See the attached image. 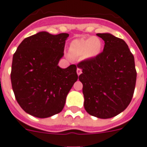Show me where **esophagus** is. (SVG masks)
Wrapping results in <instances>:
<instances>
[{"instance_id": "obj_1", "label": "esophagus", "mask_w": 147, "mask_h": 147, "mask_svg": "<svg viewBox=\"0 0 147 147\" xmlns=\"http://www.w3.org/2000/svg\"><path fill=\"white\" fill-rule=\"evenodd\" d=\"M81 73H82L81 69H80V68L77 69V74H78V75H80Z\"/></svg>"}]
</instances>
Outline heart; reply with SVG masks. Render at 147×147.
<instances>
[{
    "mask_svg": "<svg viewBox=\"0 0 147 147\" xmlns=\"http://www.w3.org/2000/svg\"><path fill=\"white\" fill-rule=\"evenodd\" d=\"M103 42L97 36L76 39L71 42L69 53L74 56L92 59L100 55L102 51Z\"/></svg>",
    "mask_w": 147,
    "mask_h": 147,
    "instance_id": "1",
    "label": "heart"
}]
</instances>
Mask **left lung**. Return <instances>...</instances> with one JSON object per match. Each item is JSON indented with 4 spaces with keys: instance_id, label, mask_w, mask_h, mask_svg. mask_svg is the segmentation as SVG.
Masks as SVG:
<instances>
[{
    "instance_id": "obj_1",
    "label": "left lung",
    "mask_w": 147,
    "mask_h": 147,
    "mask_svg": "<svg viewBox=\"0 0 147 147\" xmlns=\"http://www.w3.org/2000/svg\"><path fill=\"white\" fill-rule=\"evenodd\" d=\"M105 42L97 56L82 61L84 108L100 119L112 118L125 111L133 98L136 82L134 56L126 42L111 34H96Z\"/></svg>"
}]
</instances>
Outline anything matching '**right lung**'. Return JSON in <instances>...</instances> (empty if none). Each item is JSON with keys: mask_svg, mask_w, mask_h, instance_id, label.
I'll return each mask as SVG.
<instances>
[{"mask_svg": "<svg viewBox=\"0 0 147 147\" xmlns=\"http://www.w3.org/2000/svg\"><path fill=\"white\" fill-rule=\"evenodd\" d=\"M68 34L46 31L26 38L13 55L11 81L20 106L28 114L47 118L60 113L78 76L77 67L58 66Z\"/></svg>", "mask_w": 147, "mask_h": 147, "instance_id": "right-lung-1", "label": "right lung"}]
</instances>
